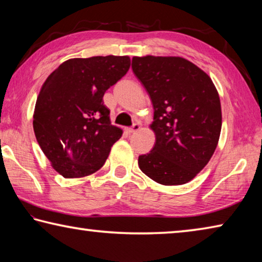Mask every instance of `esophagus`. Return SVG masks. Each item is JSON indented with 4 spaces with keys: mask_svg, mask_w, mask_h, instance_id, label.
Instances as JSON below:
<instances>
[{
    "mask_svg": "<svg viewBox=\"0 0 262 262\" xmlns=\"http://www.w3.org/2000/svg\"><path fill=\"white\" fill-rule=\"evenodd\" d=\"M140 125H137V123H134V125H133V126H130V127H128L127 128V132L128 133H129V134H130V133H135V132H137V130H139L140 129Z\"/></svg>",
    "mask_w": 262,
    "mask_h": 262,
    "instance_id": "esophagus-1",
    "label": "esophagus"
}]
</instances>
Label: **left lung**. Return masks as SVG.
Instances as JSON below:
<instances>
[{
	"mask_svg": "<svg viewBox=\"0 0 262 262\" xmlns=\"http://www.w3.org/2000/svg\"><path fill=\"white\" fill-rule=\"evenodd\" d=\"M132 69L151 99L156 134L151 151L139 156L141 171L162 185L188 183L219 143V92L203 70L183 57L134 56Z\"/></svg>",
	"mask_w": 262,
	"mask_h": 262,
	"instance_id": "8db88e82",
	"label": "left lung"
}]
</instances>
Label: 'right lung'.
Returning <instances> with one entry per match:
<instances>
[{"label":"right lung","instance_id":"right-lung-1","mask_svg":"<svg viewBox=\"0 0 262 262\" xmlns=\"http://www.w3.org/2000/svg\"><path fill=\"white\" fill-rule=\"evenodd\" d=\"M128 56L70 59L43 83L33 129L42 152L64 178H81L104 165L122 130L111 125L104 94L127 74Z\"/></svg>","mask_w":262,"mask_h":262}]
</instances>
